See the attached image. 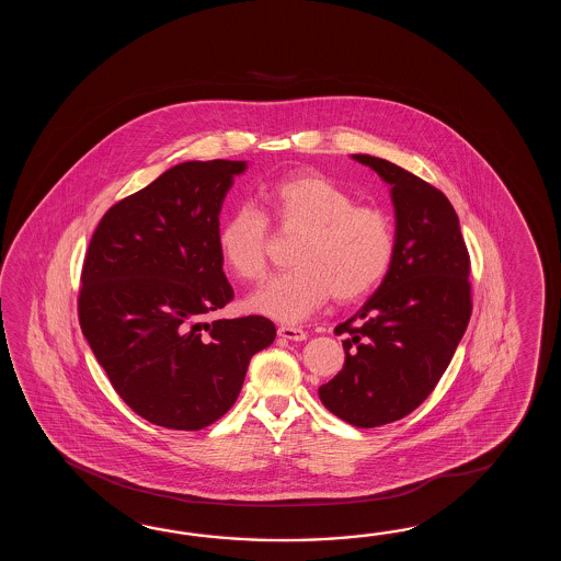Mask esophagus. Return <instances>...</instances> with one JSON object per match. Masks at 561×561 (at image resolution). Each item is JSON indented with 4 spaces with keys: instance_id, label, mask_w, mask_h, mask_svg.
Segmentation results:
<instances>
[{
    "instance_id": "obj_1",
    "label": "esophagus",
    "mask_w": 561,
    "mask_h": 561,
    "mask_svg": "<svg viewBox=\"0 0 561 561\" xmlns=\"http://www.w3.org/2000/svg\"><path fill=\"white\" fill-rule=\"evenodd\" d=\"M278 336L288 339V341H305V339H307V333H305L300 327H288V324H283V327H278Z\"/></svg>"
}]
</instances>
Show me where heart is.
I'll list each match as a JSON object with an SVG mask.
<instances>
[{"label": "heart", "mask_w": 561, "mask_h": 561, "mask_svg": "<svg viewBox=\"0 0 561 561\" xmlns=\"http://www.w3.org/2000/svg\"><path fill=\"white\" fill-rule=\"evenodd\" d=\"M268 213L240 204L218 230V249L228 268L244 283L263 278L268 266L271 225L302 230L295 268L273 276L247 300L252 312L276 321H305L334 297L355 300L381 283L393 264L397 230L379 206L355 196L321 172L280 180L264 191Z\"/></svg>", "instance_id": "heart-1"}]
</instances>
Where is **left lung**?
<instances>
[{
  "label": "left lung",
  "instance_id": "left-lung-1",
  "mask_svg": "<svg viewBox=\"0 0 561 561\" xmlns=\"http://www.w3.org/2000/svg\"><path fill=\"white\" fill-rule=\"evenodd\" d=\"M353 158L391 186L397 251L377 293L334 329L346 336L345 365L319 397L336 417L370 430L415 411L449 367L473 309L471 261L442 191L389 160Z\"/></svg>",
  "mask_w": 561,
  "mask_h": 561
}]
</instances>
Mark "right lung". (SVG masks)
<instances>
[{"mask_svg":"<svg viewBox=\"0 0 561 561\" xmlns=\"http://www.w3.org/2000/svg\"><path fill=\"white\" fill-rule=\"evenodd\" d=\"M247 162H182L114 204L82 266L78 317L116 393L140 417L176 431L213 425L234 405L252 355L275 322H206L234 290L222 271L218 215Z\"/></svg>","mask_w":561,"mask_h":561,"instance_id":"add662e5","label":"right lung"}]
</instances>
